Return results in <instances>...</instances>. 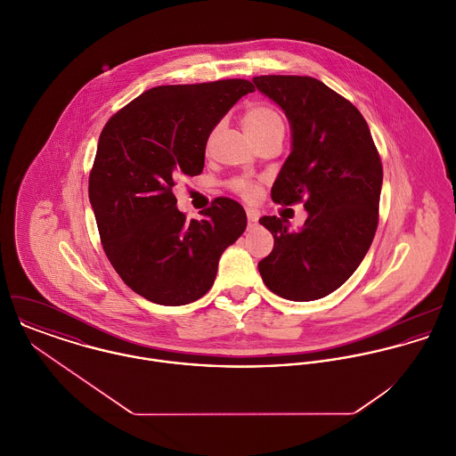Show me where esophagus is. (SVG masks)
<instances>
[{
	"label": "esophagus",
	"instance_id": "34e87169",
	"mask_svg": "<svg viewBox=\"0 0 456 456\" xmlns=\"http://www.w3.org/2000/svg\"><path fill=\"white\" fill-rule=\"evenodd\" d=\"M248 221H249V228H255L258 224V214L255 210H248Z\"/></svg>",
	"mask_w": 456,
	"mask_h": 456
}]
</instances>
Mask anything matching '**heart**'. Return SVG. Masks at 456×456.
I'll return each instance as SVG.
<instances>
[{
  "instance_id": "heart-1",
  "label": "heart",
  "mask_w": 456,
  "mask_h": 456,
  "mask_svg": "<svg viewBox=\"0 0 456 456\" xmlns=\"http://www.w3.org/2000/svg\"><path fill=\"white\" fill-rule=\"evenodd\" d=\"M242 125H244V130L248 131V134L255 142L266 134H272L277 131L282 133L284 130L281 116L273 109L265 107V105H253V107L246 109V112L242 114ZM232 186L239 195H242L244 198H253L256 195V186L248 179H237V181H233Z\"/></svg>"
}]
</instances>
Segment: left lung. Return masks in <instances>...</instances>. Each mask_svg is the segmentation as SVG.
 Listing matches in <instances>:
<instances>
[{"mask_svg":"<svg viewBox=\"0 0 456 456\" xmlns=\"http://www.w3.org/2000/svg\"><path fill=\"white\" fill-rule=\"evenodd\" d=\"M256 89L277 103L291 128V152L272 200L304 201L300 230L265 216L272 253L258 263L265 286L293 302L318 300L340 288L365 258L378 228L383 167L360 110L322 80L263 75Z\"/></svg>","mask_w":456,"mask_h":456,"instance_id":"obj_1","label":"left lung"}]
</instances>
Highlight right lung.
Instances as JSON below:
<instances>
[{
  "instance_id": "right-lung-1",
  "label": "right lung",
  "mask_w": 456,
  "mask_h": 456,
  "mask_svg": "<svg viewBox=\"0 0 456 456\" xmlns=\"http://www.w3.org/2000/svg\"><path fill=\"white\" fill-rule=\"evenodd\" d=\"M253 91L242 78L152 87L100 134L89 201L102 244L121 279L149 302L175 307L201 298L221 255L248 226L242 205L230 198L186 221L172 188L201 174L210 133Z\"/></svg>"
}]
</instances>
